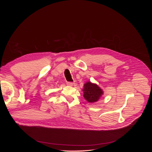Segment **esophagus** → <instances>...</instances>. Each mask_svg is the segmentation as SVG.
I'll return each instance as SVG.
<instances>
[{"label":"esophagus","mask_w":152,"mask_h":152,"mask_svg":"<svg viewBox=\"0 0 152 152\" xmlns=\"http://www.w3.org/2000/svg\"><path fill=\"white\" fill-rule=\"evenodd\" d=\"M73 82H66V84L67 85H68V86H73Z\"/></svg>","instance_id":"obj_1"}]
</instances>
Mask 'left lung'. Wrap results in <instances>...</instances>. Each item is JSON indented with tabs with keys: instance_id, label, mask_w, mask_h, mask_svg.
<instances>
[{
	"instance_id": "1",
	"label": "left lung",
	"mask_w": 152,
	"mask_h": 152,
	"mask_svg": "<svg viewBox=\"0 0 152 152\" xmlns=\"http://www.w3.org/2000/svg\"><path fill=\"white\" fill-rule=\"evenodd\" d=\"M84 97L89 103L96 102L103 94V91L95 84L90 82L84 86Z\"/></svg>"
}]
</instances>
